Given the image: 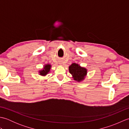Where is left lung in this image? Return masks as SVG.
<instances>
[{
    "label": "left lung",
    "mask_w": 129,
    "mask_h": 129,
    "mask_svg": "<svg viewBox=\"0 0 129 129\" xmlns=\"http://www.w3.org/2000/svg\"><path fill=\"white\" fill-rule=\"evenodd\" d=\"M69 71L74 80L79 83L84 81L87 73L86 68L82 67L79 64L75 62L72 63L69 67Z\"/></svg>",
    "instance_id": "left-lung-1"
}]
</instances>
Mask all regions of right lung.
<instances>
[{
    "label": "right lung",
    "mask_w": 129,
    "mask_h": 129,
    "mask_svg": "<svg viewBox=\"0 0 129 129\" xmlns=\"http://www.w3.org/2000/svg\"><path fill=\"white\" fill-rule=\"evenodd\" d=\"M51 68V65L50 64H45L43 66L42 69L39 70V74L41 76H45L46 75L48 74L50 72Z\"/></svg>",
    "instance_id": "1"
}]
</instances>
